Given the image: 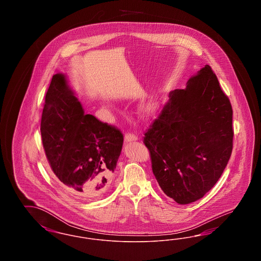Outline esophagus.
Instances as JSON below:
<instances>
[{"instance_id": "obj_1", "label": "esophagus", "mask_w": 261, "mask_h": 261, "mask_svg": "<svg viewBox=\"0 0 261 261\" xmlns=\"http://www.w3.org/2000/svg\"><path fill=\"white\" fill-rule=\"evenodd\" d=\"M138 140V137L135 134H132V133H127L125 134L124 141L126 143L128 142H132V141H137Z\"/></svg>"}]
</instances>
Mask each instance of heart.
<instances>
[{"mask_svg":"<svg viewBox=\"0 0 261 261\" xmlns=\"http://www.w3.org/2000/svg\"><path fill=\"white\" fill-rule=\"evenodd\" d=\"M154 109H155V105L152 101H149L142 107V112L146 115H149L151 112H153Z\"/></svg>","mask_w":261,"mask_h":261,"instance_id":"heart-1","label":"heart"}]
</instances>
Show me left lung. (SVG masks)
<instances>
[{
    "label": "left lung",
    "instance_id": "1",
    "mask_svg": "<svg viewBox=\"0 0 261 261\" xmlns=\"http://www.w3.org/2000/svg\"><path fill=\"white\" fill-rule=\"evenodd\" d=\"M144 135L152 173L177 203L194 202L216 184L233 149V110L210 65L170 93Z\"/></svg>",
    "mask_w": 261,
    "mask_h": 261
}]
</instances>
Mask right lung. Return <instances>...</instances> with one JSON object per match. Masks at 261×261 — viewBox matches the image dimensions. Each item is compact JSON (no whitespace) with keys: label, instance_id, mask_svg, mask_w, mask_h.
<instances>
[{"label":"right lung","instance_id":"obj_1","mask_svg":"<svg viewBox=\"0 0 261 261\" xmlns=\"http://www.w3.org/2000/svg\"><path fill=\"white\" fill-rule=\"evenodd\" d=\"M40 130L50 171L71 195L87 199L106 192L113 179L123 134L85 114L64 75H54L50 80Z\"/></svg>","mask_w":261,"mask_h":261}]
</instances>
